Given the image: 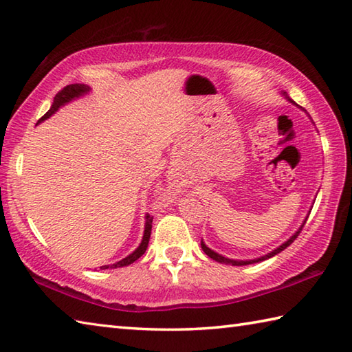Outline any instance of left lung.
<instances>
[{
	"instance_id": "obj_1",
	"label": "left lung",
	"mask_w": 352,
	"mask_h": 352,
	"mask_svg": "<svg viewBox=\"0 0 352 352\" xmlns=\"http://www.w3.org/2000/svg\"><path fill=\"white\" fill-rule=\"evenodd\" d=\"M282 94L285 96V99H288V100H290V102H293L290 98H288L287 93H282ZM293 103H294V102H293ZM309 212H311V209H309ZM307 219H308V217L304 219V223H302V226L299 227L298 232H296L293 236H290V239H287L284 244H280L279 247H276V249L272 250L270 253L264 254V256H261V258H254V259H249V261H236V259H229V258L223 256V254H219V253H217V252H213L212 249H209V247L206 245V244L203 243V241H201V249H203V252H204L206 254H208L209 258H212L213 261H217V263H221V264H230V265H249V264H254V263H261V261H265V259H268V258H273L274 254H278V253H280V252L284 250V249H287V247L290 245V244L293 243V241H294L296 238H298V235H299L300 230H302V227H304V224L307 223Z\"/></svg>"
}]
</instances>
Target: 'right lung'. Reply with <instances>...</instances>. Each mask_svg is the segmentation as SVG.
Masks as SVG:
<instances>
[{
    "label": "right lung",
    "instance_id": "right-lung-1",
    "mask_svg": "<svg viewBox=\"0 0 352 352\" xmlns=\"http://www.w3.org/2000/svg\"><path fill=\"white\" fill-rule=\"evenodd\" d=\"M89 89H91V88H89V87L85 85V84H72V85L64 87L56 96H54V99H53V103H52L50 109H48V111H47L43 117H41V119L38 120V123L47 120L48 117H52L54 113L58 111V109H59L60 107L67 105L68 102L78 99V98H80V96L88 94ZM151 229H153V217L146 215V218H144V232H143V238H142L140 245L137 247V249H135L133 253L128 254L126 258H123L122 261H119V263L111 264V265H102L100 270H107V268L125 267V265L133 264L134 261L139 259V258L142 256V254H143L144 252H146V249H148V243H149V238H151Z\"/></svg>",
    "mask_w": 352,
    "mask_h": 352
}]
</instances>
